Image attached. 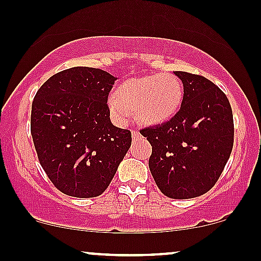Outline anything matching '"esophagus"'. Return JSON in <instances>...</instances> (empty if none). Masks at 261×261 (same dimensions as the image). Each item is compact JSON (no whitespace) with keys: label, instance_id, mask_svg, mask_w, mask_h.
Listing matches in <instances>:
<instances>
[{"label":"esophagus","instance_id":"34e87169","mask_svg":"<svg viewBox=\"0 0 261 261\" xmlns=\"http://www.w3.org/2000/svg\"><path fill=\"white\" fill-rule=\"evenodd\" d=\"M132 134H133V138H137V137L141 136V134H139V132L137 130V129H133V130H132Z\"/></svg>","mask_w":261,"mask_h":261}]
</instances>
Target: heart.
Returning a JSON list of instances; mask_svg holds the SVG:
<instances>
[{
  "label": "heart",
  "instance_id": "b5f03b06",
  "mask_svg": "<svg viewBox=\"0 0 261 261\" xmlns=\"http://www.w3.org/2000/svg\"><path fill=\"white\" fill-rule=\"evenodd\" d=\"M183 99V85L169 72L132 78L118 86L109 98L108 108L113 120L125 124L132 111L147 124H161L175 116Z\"/></svg>",
  "mask_w": 261,
  "mask_h": 261
}]
</instances>
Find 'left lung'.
Wrapping results in <instances>:
<instances>
[{"instance_id":"1","label":"left lung","mask_w":261,"mask_h":261,"mask_svg":"<svg viewBox=\"0 0 261 261\" xmlns=\"http://www.w3.org/2000/svg\"><path fill=\"white\" fill-rule=\"evenodd\" d=\"M183 82L180 109L163 124L139 132L152 145L149 169L172 199L205 194L218 181L234 144V120L225 93L208 78L174 72Z\"/></svg>"}]
</instances>
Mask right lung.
<instances>
[{"label": "right lung", "mask_w": 261, "mask_h": 261, "mask_svg": "<svg viewBox=\"0 0 261 261\" xmlns=\"http://www.w3.org/2000/svg\"><path fill=\"white\" fill-rule=\"evenodd\" d=\"M116 80L102 69L73 67L53 74L33 98L31 134L38 161L64 194H102L129 149L130 130L109 118Z\"/></svg>", "instance_id": "obj_1"}]
</instances>
